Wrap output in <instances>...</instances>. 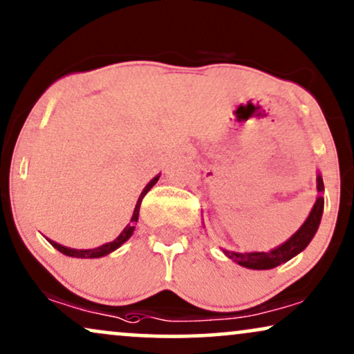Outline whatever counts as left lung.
Returning a JSON list of instances; mask_svg holds the SVG:
<instances>
[{
    "label": "left lung",
    "mask_w": 354,
    "mask_h": 354,
    "mask_svg": "<svg viewBox=\"0 0 354 354\" xmlns=\"http://www.w3.org/2000/svg\"><path fill=\"white\" fill-rule=\"evenodd\" d=\"M317 191L324 192V180H322L320 174L317 176ZM322 214H324V196H319L310 214H308L307 221L302 223L301 229L277 248L271 250V252L252 253H236L223 250V253L230 259H234L235 263H239L240 266L248 268V270H271V268H276L286 261H289L290 258H294L302 250H306L307 245L310 243V240L314 239L317 229H319Z\"/></svg>",
    "instance_id": "8db88e82"
}]
</instances>
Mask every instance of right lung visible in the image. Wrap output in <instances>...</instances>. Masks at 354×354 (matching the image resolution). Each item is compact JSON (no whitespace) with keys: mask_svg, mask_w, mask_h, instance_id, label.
<instances>
[{"mask_svg":"<svg viewBox=\"0 0 354 354\" xmlns=\"http://www.w3.org/2000/svg\"><path fill=\"white\" fill-rule=\"evenodd\" d=\"M158 178H160V174H158V176H155L153 180H151V181L149 183V185H147V186L144 187V191L140 192V196H138V201H137V204H136V209H133L131 223H127V227H125V229H124L122 232H120V235H119L115 240L109 241V243L101 245V247H97V248H91V250H75V248L64 247V245L57 243V241H52V240H48V239H47V240L50 241V245H52L53 248H57L58 252L66 254V257H73V258H101V257H106V254L113 253L114 250H118V248L120 247V245L125 243V241H127V240L132 236L133 230H136L137 221H138V210H140L142 199H144L147 192H149V191L151 189V187L155 186V183L158 181Z\"/></svg>","mask_w":354,"mask_h":354,"instance_id":"obj_1","label":"right lung"}]
</instances>
